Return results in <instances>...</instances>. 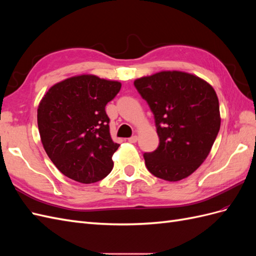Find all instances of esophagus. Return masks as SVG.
<instances>
[{"label":"esophagus","instance_id":"esophagus-1","mask_svg":"<svg viewBox=\"0 0 256 256\" xmlns=\"http://www.w3.org/2000/svg\"><path fill=\"white\" fill-rule=\"evenodd\" d=\"M128 141H129L130 143H136V142L138 141V136H131V138H128Z\"/></svg>","mask_w":256,"mask_h":256}]
</instances>
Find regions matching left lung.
I'll list each match as a JSON object with an SVG mask.
<instances>
[{"label":"left lung","mask_w":256,"mask_h":256,"mask_svg":"<svg viewBox=\"0 0 256 256\" xmlns=\"http://www.w3.org/2000/svg\"><path fill=\"white\" fill-rule=\"evenodd\" d=\"M154 114L159 146L143 156L148 171L168 182L191 175L210 152L220 130L219 100L210 84L182 72H160L134 81Z\"/></svg>","instance_id":"left-lung-1"}]
</instances>
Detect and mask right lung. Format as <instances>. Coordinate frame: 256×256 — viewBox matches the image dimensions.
Returning <instances> with one entry per match:
<instances>
[{
  "instance_id": "right-lung-1",
  "label": "right lung",
  "mask_w": 256,
  "mask_h": 256,
  "mask_svg": "<svg viewBox=\"0 0 256 256\" xmlns=\"http://www.w3.org/2000/svg\"><path fill=\"white\" fill-rule=\"evenodd\" d=\"M120 82L81 74L54 84L40 100L37 124L44 148L60 172L82 184L102 180L113 168L120 144L110 136L106 104Z\"/></svg>"
}]
</instances>
